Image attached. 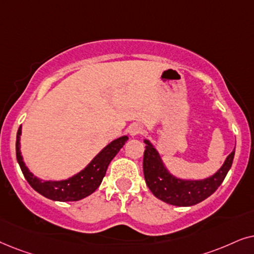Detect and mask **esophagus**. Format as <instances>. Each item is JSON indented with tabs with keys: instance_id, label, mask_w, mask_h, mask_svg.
Segmentation results:
<instances>
[{
	"instance_id": "34e87169",
	"label": "esophagus",
	"mask_w": 254,
	"mask_h": 254,
	"mask_svg": "<svg viewBox=\"0 0 254 254\" xmlns=\"http://www.w3.org/2000/svg\"><path fill=\"white\" fill-rule=\"evenodd\" d=\"M143 127L139 124H132L129 127V133L131 136H137V134H141L143 133Z\"/></svg>"
}]
</instances>
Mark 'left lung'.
<instances>
[{"label":"left lung","instance_id":"1","mask_svg":"<svg viewBox=\"0 0 254 254\" xmlns=\"http://www.w3.org/2000/svg\"><path fill=\"white\" fill-rule=\"evenodd\" d=\"M143 171L147 187L155 197L172 205L189 207L202 202L214 194L231 167L235 150L228 155L223 166L212 177L200 181H185L168 173L160 155L148 140H144Z\"/></svg>","mask_w":254,"mask_h":254}]
</instances>
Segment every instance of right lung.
<instances>
[{"instance_id": "right-lung-1", "label": "right lung", "mask_w": 254, "mask_h": 254, "mask_svg": "<svg viewBox=\"0 0 254 254\" xmlns=\"http://www.w3.org/2000/svg\"><path fill=\"white\" fill-rule=\"evenodd\" d=\"M21 133L22 127H19L16 137V157L23 175L36 191H38L39 194L50 198V200L60 202L79 201L81 198L93 194L102 182L110 161L113 160L115 155L118 153V151L123 147L125 141L127 140V137L123 136L111 141L93 159L92 162L83 171H81L80 173L72 178L67 179V180L42 181L40 179L36 178L31 172H29L28 167L25 166L24 161H23L21 150H19V147H21V143H19Z\"/></svg>"}]
</instances>
